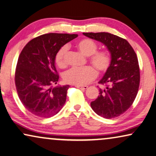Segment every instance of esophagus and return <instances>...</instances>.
<instances>
[{"mask_svg": "<svg viewBox=\"0 0 156 156\" xmlns=\"http://www.w3.org/2000/svg\"><path fill=\"white\" fill-rule=\"evenodd\" d=\"M76 87H78V88H79V89L86 90V89H87L88 86H87V85H84V86H81V85H76Z\"/></svg>", "mask_w": 156, "mask_h": 156, "instance_id": "34e87169", "label": "esophagus"}]
</instances>
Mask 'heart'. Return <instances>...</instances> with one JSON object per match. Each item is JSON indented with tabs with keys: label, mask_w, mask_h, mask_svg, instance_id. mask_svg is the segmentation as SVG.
I'll use <instances>...</instances> for the list:
<instances>
[{
	"label": "heart",
	"mask_w": 156,
	"mask_h": 156,
	"mask_svg": "<svg viewBox=\"0 0 156 156\" xmlns=\"http://www.w3.org/2000/svg\"><path fill=\"white\" fill-rule=\"evenodd\" d=\"M76 47L81 54L89 57V61L100 73H104L109 69L111 63V56L108 51H96L98 45L90 39H83L76 43ZM68 50L66 46H63L57 52L55 61L58 66L63 68L66 66L65 56ZM97 71L92 66L72 68L63 74L65 82L76 85H84L97 77Z\"/></svg>",
	"instance_id": "b5f03b06"
}]
</instances>
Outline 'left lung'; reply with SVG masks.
Instances as JSON below:
<instances>
[{"label":"left lung","instance_id":"left-lung-1","mask_svg":"<svg viewBox=\"0 0 156 156\" xmlns=\"http://www.w3.org/2000/svg\"><path fill=\"white\" fill-rule=\"evenodd\" d=\"M103 44L111 56L109 69L99 81L104 89L90 103L92 109L101 117L111 119L125 112L136 97L140 83L138 58L126 39L108 32L83 33Z\"/></svg>","mask_w":156,"mask_h":156}]
</instances>
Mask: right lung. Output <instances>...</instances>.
<instances>
[{
	"mask_svg": "<svg viewBox=\"0 0 156 156\" xmlns=\"http://www.w3.org/2000/svg\"><path fill=\"white\" fill-rule=\"evenodd\" d=\"M78 34L49 33L29 41L20 54L15 71V85L19 98L28 111L49 118L61 110L69 85H56L59 76L55 56L60 48Z\"/></svg>",
	"mask_w": 156,
	"mask_h": 156,
	"instance_id": "right-lung-1",
	"label": "right lung"
}]
</instances>
